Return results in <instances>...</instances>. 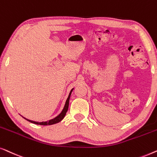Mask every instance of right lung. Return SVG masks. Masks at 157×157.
Segmentation results:
<instances>
[{"instance_id": "1", "label": "right lung", "mask_w": 157, "mask_h": 157, "mask_svg": "<svg viewBox=\"0 0 157 157\" xmlns=\"http://www.w3.org/2000/svg\"><path fill=\"white\" fill-rule=\"evenodd\" d=\"M72 90H73V89H72V90L70 92L69 96H68L67 100H66L65 107H64L63 111L61 112V113L59 114L58 116H57L56 117H55L54 119H52V120H50L49 121H47V122H35V121H32V120H28V119H26L25 117H23V118H25L26 120L28 121V122H31V123H33V124H40V125H52V124H56V123L59 122H60V121L63 120V119L64 117H65V114H66V112H67L68 107H69L70 98V95H71V93H72Z\"/></svg>"}]
</instances>
